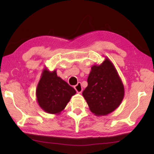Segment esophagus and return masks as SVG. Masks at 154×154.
I'll use <instances>...</instances> for the list:
<instances>
[{"label":"esophagus","mask_w":154,"mask_h":154,"mask_svg":"<svg viewBox=\"0 0 154 154\" xmlns=\"http://www.w3.org/2000/svg\"><path fill=\"white\" fill-rule=\"evenodd\" d=\"M74 88H75V90H76V92H78V93H81V92L83 91V88H82L81 83H78L77 85L74 86Z\"/></svg>","instance_id":"34e87169"}]
</instances>
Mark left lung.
Returning <instances> with one entry per match:
<instances>
[{"mask_svg":"<svg viewBox=\"0 0 154 154\" xmlns=\"http://www.w3.org/2000/svg\"><path fill=\"white\" fill-rule=\"evenodd\" d=\"M124 94L123 82L108 57L91 67L83 96L93 114L102 116L113 112L121 104Z\"/></svg>","mask_w":154,"mask_h":154,"instance_id":"1","label":"left lung"}]
</instances>
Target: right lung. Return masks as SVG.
Returning <instances> with one entry per match:
<instances>
[{
    "label": "right lung",
    "instance_id": "obj_1",
    "mask_svg": "<svg viewBox=\"0 0 154 154\" xmlns=\"http://www.w3.org/2000/svg\"><path fill=\"white\" fill-rule=\"evenodd\" d=\"M56 71L43 69L35 95L38 104L45 112L59 115L76 92L66 81L57 76Z\"/></svg>",
    "mask_w": 154,
    "mask_h": 154
}]
</instances>
